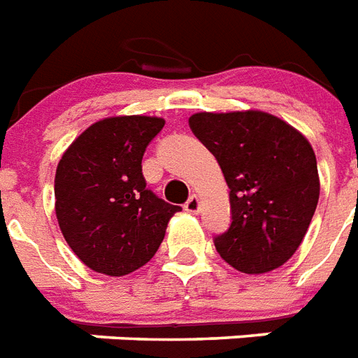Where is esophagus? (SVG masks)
Here are the masks:
<instances>
[{
	"mask_svg": "<svg viewBox=\"0 0 358 358\" xmlns=\"http://www.w3.org/2000/svg\"><path fill=\"white\" fill-rule=\"evenodd\" d=\"M185 210H187V213H192V214L199 213V197L197 196L188 197V201L185 203Z\"/></svg>",
	"mask_w": 358,
	"mask_h": 358,
	"instance_id": "1",
	"label": "esophagus"
}]
</instances>
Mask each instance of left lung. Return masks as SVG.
I'll use <instances>...</instances> for the list:
<instances>
[{
  "label": "left lung",
  "instance_id": "left-lung-1",
  "mask_svg": "<svg viewBox=\"0 0 358 358\" xmlns=\"http://www.w3.org/2000/svg\"><path fill=\"white\" fill-rule=\"evenodd\" d=\"M188 125L216 157L231 190V225L214 236L220 257L244 273L285 264L318 205V166L308 140L260 110L197 113Z\"/></svg>",
  "mask_w": 358,
  "mask_h": 358
}]
</instances>
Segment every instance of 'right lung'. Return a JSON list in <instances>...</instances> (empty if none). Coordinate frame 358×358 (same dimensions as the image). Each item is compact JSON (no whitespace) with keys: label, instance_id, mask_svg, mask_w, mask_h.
Instances as JSON below:
<instances>
[{"label":"right lung","instance_id":"right-lung-1","mask_svg":"<svg viewBox=\"0 0 358 358\" xmlns=\"http://www.w3.org/2000/svg\"><path fill=\"white\" fill-rule=\"evenodd\" d=\"M164 120L116 116L90 125L55 173V213L66 242L105 275H127L155 255L181 210L145 187L142 157Z\"/></svg>","mask_w":358,"mask_h":358}]
</instances>
